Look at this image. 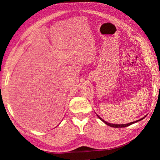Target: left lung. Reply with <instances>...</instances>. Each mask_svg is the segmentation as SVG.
I'll list each match as a JSON object with an SVG mask.
<instances>
[{"label": "left lung", "instance_id": "1", "mask_svg": "<svg viewBox=\"0 0 160 160\" xmlns=\"http://www.w3.org/2000/svg\"><path fill=\"white\" fill-rule=\"evenodd\" d=\"M98 117L99 118L100 120L102 121L103 122H104L105 124H106L107 125H108V126H109V127H114V128H122V127H128V126H130V125H131V124H134V123H135V122H139V121H140V120H143V119L146 117H144V118H142V119H140V120H137V121H135V122H130V123H128V124H111V123H108V122H107L106 121H104V120H102V119L100 116H98Z\"/></svg>", "mask_w": 160, "mask_h": 160}]
</instances>
